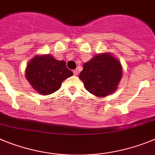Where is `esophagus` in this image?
<instances>
[{"instance_id":"esophagus-1","label":"esophagus","mask_w":155,"mask_h":155,"mask_svg":"<svg viewBox=\"0 0 155 155\" xmlns=\"http://www.w3.org/2000/svg\"><path fill=\"white\" fill-rule=\"evenodd\" d=\"M73 73H74V76H77V74H78V70H77V69L74 70V71H73Z\"/></svg>"}]
</instances>
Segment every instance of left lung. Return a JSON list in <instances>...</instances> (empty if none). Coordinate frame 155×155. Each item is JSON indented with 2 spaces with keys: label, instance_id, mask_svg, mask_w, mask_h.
<instances>
[{
  "label": "left lung",
  "instance_id": "left-lung-1",
  "mask_svg": "<svg viewBox=\"0 0 155 155\" xmlns=\"http://www.w3.org/2000/svg\"><path fill=\"white\" fill-rule=\"evenodd\" d=\"M122 77L121 62L110 52L94 55L83 64L79 76L86 90L97 97H104L116 91Z\"/></svg>",
  "mask_w": 155,
  "mask_h": 155
}]
</instances>
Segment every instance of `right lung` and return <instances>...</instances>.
<instances>
[{
	"instance_id": "add662e5",
	"label": "right lung",
	"mask_w": 155,
	"mask_h": 155,
	"mask_svg": "<svg viewBox=\"0 0 155 155\" xmlns=\"http://www.w3.org/2000/svg\"><path fill=\"white\" fill-rule=\"evenodd\" d=\"M73 75L64 61L50 54L35 55L26 65L25 76L33 89L41 95H49L60 89L64 79Z\"/></svg>"
}]
</instances>
